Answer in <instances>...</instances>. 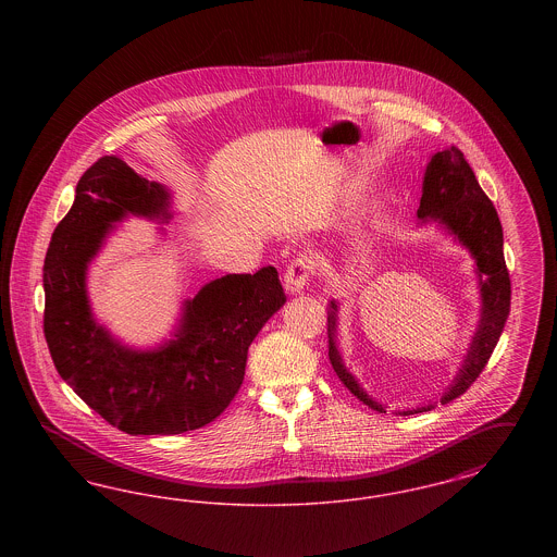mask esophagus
<instances>
[{"instance_id":"esophagus-1","label":"esophagus","mask_w":557,"mask_h":557,"mask_svg":"<svg viewBox=\"0 0 557 557\" xmlns=\"http://www.w3.org/2000/svg\"><path fill=\"white\" fill-rule=\"evenodd\" d=\"M313 269L315 267H313L311 257L298 255L288 265V269H286V273H284V288H286V292L288 294H300V292L305 290Z\"/></svg>"}]
</instances>
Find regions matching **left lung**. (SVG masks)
<instances>
[{
  "instance_id": "left-lung-1",
  "label": "left lung",
  "mask_w": 557,
  "mask_h": 557,
  "mask_svg": "<svg viewBox=\"0 0 557 557\" xmlns=\"http://www.w3.org/2000/svg\"><path fill=\"white\" fill-rule=\"evenodd\" d=\"M418 223L445 230L457 244H461L474 259L480 290V318L472 336L470 348L463 357L461 368L455 373L449 388L441 395V405H447L453 398L461 397L488 363L499 336L504 332L509 315L511 284L505 267L504 230L499 214L495 211L488 196L478 186L476 175L461 150L450 146L443 152H434L425 166L422 200L418 209ZM338 302L330 300L327 311V341H330V361L336 375L346 388L363 400L368 407L386 413L384 405L371 398L357 377L346 370L345 359L338 350ZM436 403L420 405L413 409H403L398 416L424 413L436 407Z\"/></svg>"
}]
</instances>
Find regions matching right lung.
<instances>
[{"mask_svg": "<svg viewBox=\"0 0 557 557\" xmlns=\"http://www.w3.org/2000/svg\"><path fill=\"white\" fill-rule=\"evenodd\" d=\"M169 223L171 191L119 157L91 164L53 230L44 263V334L60 377L108 424L137 434H182L211 424L238 395L248 346L284 302L275 267L230 273L186 298L169 341L123 345L89 302L87 269L116 223Z\"/></svg>", "mask_w": 557, "mask_h": 557, "instance_id": "add662e5", "label": "right lung"}]
</instances>
